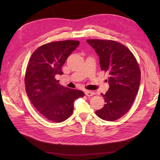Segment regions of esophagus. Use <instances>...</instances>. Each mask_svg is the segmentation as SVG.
<instances>
[{
	"mask_svg": "<svg viewBox=\"0 0 160 160\" xmlns=\"http://www.w3.org/2000/svg\"><path fill=\"white\" fill-rule=\"evenodd\" d=\"M85 95L88 96V97H91V96H93V95H95V93L93 91H85Z\"/></svg>",
	"mask_w": 160,
	"mask_h": 160,
	"instance_id": "1",
	"label": "esophagus"
}]
</instances>
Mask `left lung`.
<instances>
[{"label": "left lung", "mask_w": 160, "mask_h": 160, "mask_svg": "<svg viewBox=\"0 0 160 160\" xmlns=\"http://www.w3.org/2000/svg\"><path fill=\"white\" fill-rule=\"evenodd\" d=\"M87 42L98 55L101 70L109 75V88L101 93L105 104L95 113L101 119L113 122L130 109L139 90L141 71L133 53L121 43L101 39Z\"/></svg>", "instance_id": "1"}]
</instances>
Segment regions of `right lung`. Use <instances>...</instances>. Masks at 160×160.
<instances>
[{
  "label": "right lung",
  "instance_id": "add662e5",
  "mask_svg": "<svg viewBox=\"0 0 160 160\" xmlns=\"http://www.w3.org/2000/svg\"><path fill=\"white\" fill-rule=\"evenodd\" d=\"M78 41H62L42 45L33 52L27 67L25 84L27 94L37 111L48 120L60 123L73 111L75 101L83 91L61 85L55 79L62 75L61 67L79 46Z\"/></svg>",
  "mask_w": 160,
  "mask_h": 160
}]
</instances>
